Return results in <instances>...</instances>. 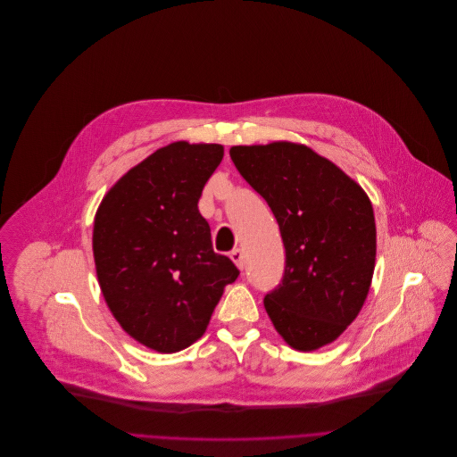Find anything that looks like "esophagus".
Returning a JSON list of instances; mask_svg holds the SVG:
<instances>
[{
  "instance_id": "1",
  "label": "esophagus",
  "mask_w": 457,
  "mask_h": 457,
  "mask_svg": "<svg viewBox=\"0 0 457 457\" xmlns=\"http://www.w3.org/2000/svg\"><path fill=\"white\" fill-rule=\"evenodd\" d=\"M230 259L236 262V266H237L239 270H243V266H245V259H243V252H241L239 248H234V250L230 252Z\"/></svg>"
}]
</instances>
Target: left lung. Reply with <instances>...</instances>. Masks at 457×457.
<instances>
[{
    "instance_id": "1",
    "label": "left lung",
    "mask_w": 457,
    "mask_h": 457,
    "mask_svg": "<svg viewBox=\"0 0 457 457\" xmlns=\"http://www.w3.org/2000/svg\"><path fill=\"white\" fill-rule=\"evenodd\" d=\"M230 158L276 216L287 250L281 283L264 295L278 333L299 351L337 340L370 294L377 227L363 189L303 144L234 145Z\"/></svg>"
}]
</instances>
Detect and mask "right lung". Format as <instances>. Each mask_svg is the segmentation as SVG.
<instances>
[{"label":"right lung","instance_id":"add662e5","mask_svg":"<svg viewBox=\"0 0 457 457\" xmlns=\"http://www.w3.org/2000/svg\"><path fill=\"white\" fill-rule=\"evenodd\" d=\"M220 144L172 142L129 169L96 214L94 257L104 301L122 329L158 353L189 347L223 288L239 276L212 250L198 211Z\"/></svg>","mask_w":457,"mask_h":457}]
</instances>
